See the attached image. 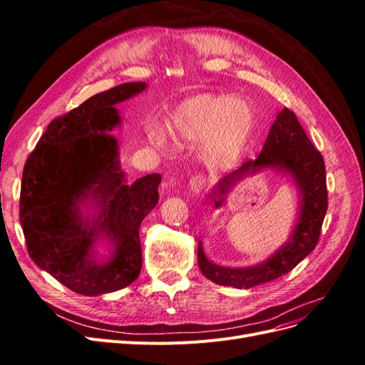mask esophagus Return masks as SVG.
<instances>
[{"label":"esophagus","mask_w":365,"mask_h":365,"mask_svg":"<svg viewBox=\"0 0 365 365\" xmlns=\"http://www.w3.org/2000/svg\"><path fill=\"white\" fill-rule=\"evenodd\" d=\"M205 182H207V178H205L202 173H195L192 178H190V181H189V185H190V189L195 193H200L205 187Z\"/></svg>","instance_id":"1"}]
</instances>
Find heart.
Masks as SVG:
<instances>
[{
	"label": "heart",
	"instance_id": "b5f03b06",
	"mask_svg": "<svg viewBox=\"0 0 365 365\" xmlns=\"http://www.w3.org/2000/svg\"><path fill=\"white\" fill-rule=\"evenodd\" d=\"M172 126L185 140L202 141L201 153L210 164H225L237 157L252 126V111L247 102L230 96L201 94L182 102L172 115ZM164 145L163 132L153 134Z\"/></svg>",
	"mask_w": 365,
	"mask_h": 365
}]
</instances>
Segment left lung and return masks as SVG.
<instances>
[{
    "label": "left lung",
    "mask_w": 365,
    "mask_h": 365,
    "mask_svg": "<svg viewBox=\"0 0 365 365\" xmlns=\"http://www.w3.org/2000/svg\"><path fill=\"white\" fill-rule=\"evenodd\" d=\"M262 168L283 169L300 187L303 197L297 225L288 244L283 245L267 262L248 268L217 267L205 257L201 244L197 245L200 268L205 277L216 284L248 289L275 280L294 269L318 244L327 212L326 165L322 153L315 149L297 115L288 108H283L275 118L259 157L248 160L237 170L227 175L213 193L222 196L228 187L239 181L242 176ZM220 202L222 201L215 200L216 207Z\"/></svg>",
    "instance_id": "left-lung-1"
}]
</instances>
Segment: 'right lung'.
Returning a JSON list of instances; mask_svg holds the SVG:
<instances>
[{
  "label": "right lung",
  "instance_id": "add662e5",
  "mask_svg": "<svg viewBox=\"0 0 365 365\" xmlns=\"http://www.w3.org/2000/svg\"><path fill=\"white\" fill-rule=\"evenodd\" d=\"M145 88V82L121 83L51 120L24 164L19 222L27 251L39 268L77 294L123 289L141 271L140 225L158 202L161 175L128 185L117 140L108 130L120 123L114 105ZM86 197L101 208L97 227L78 213ZM98 234L116 244L106 262H96L91 254Z\"/></svg>",
  "mask_w": 365,
  "mask_h": 365
}]
</instances>
